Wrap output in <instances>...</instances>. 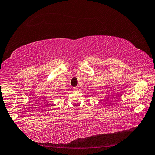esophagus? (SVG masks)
<instances>
[{
    "label": "esophagus",
    "mask_w": 155,
    "mask_h": 155,
    "mask_svg": "<svg viewBox=\"0 0 155 155\" xmlns=\"http://www.w3.org/2000/svg\"><path fill=\"white\" fill-rule=\"evenodd\" d=\"M73 91H78V88L77 87H73Z\"/></svg>",
    "instance_id": "obj_1"
}]
</instances>
